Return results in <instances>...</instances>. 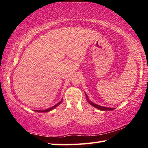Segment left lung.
Listing matches in <instances>:
<instances>
[{
  "instance_id": "obj_1",
  "label": "left lung",
  "mask_w": 148,
  "mask_h": 148,
  "mask_svg": "<svg viewBox=\"0 0 148 148\" xmlns=\"http://www.w3.org/2000/svg\"><path fill=\"white\" fill-rule=\"evenodd\" d=\"M85 93V92H84ZM85 95H86V100L88 102L90 105H92V106L95 107V108L98 109L99 110H101V111H112V110H114V108H106V107H102L101 106H99V105H97L96 104V103H93L92 101H91L90 100H89L88 97L86 93H85Z\"/></svg>"
}]
</instances>
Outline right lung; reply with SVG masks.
Instances as JSON below:
<instances>
[{
    "mask_svg": "<svg viewBox=\"0 0 148 148\" xmlns=\"http://www.w3.org/2000/svg\"><path fill=\"white\" fill-rule=\"evenodd\" d=\"M62 100H63V99H62V100H61V101H60L58 103H56V105H55L54 106L51 107V108H48V109H45V110H36L35 111H36V112H49V111H51V110L54 109L55 108H56V107H57L59 104H60V103H62Z\"/></svg>",
    "mask_w": 148,
    "mask_h": 148,
    "instance_id": "obj_1",
    "label": "right lung"
}]
</instances>
